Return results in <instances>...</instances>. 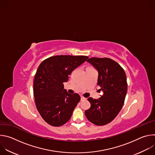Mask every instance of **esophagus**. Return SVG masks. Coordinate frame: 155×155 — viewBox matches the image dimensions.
<instances>
[{"mask_svg": "<svg viewBox=\"0 0 155 155\" xmlns=\"http://www.w3.org/2000/svg\"><path fill=\"white\" fill-rule=\"evenodd\" d=\"M84 100H86V98L84 97L83 96H81V101H84Z\"/></svg>", "mask_w": 155, "mask_h": 155, "instance_id": "34e87169", "label": "esophagus"}]
</instances>
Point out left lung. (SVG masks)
<instances>
[{"label": "left lung", "instance_id": "8db88e82", "mask_svg": "<svg viewBox=\"0 0 155 155\" xmlns=\"http://www.w3.org/2000/svg\"><path fill=\"white\" fill-rule=\"evenodd\" d=\"M87 62L98 71L97 84L104 94L99 99L89 97L91 107L85 111L87 119L97 126L111 122L121 110L127 90L124 69L116 61L107 58H91Z\"/></svg>", "mask_w": 155, "mask_h": 155}]
</instances>
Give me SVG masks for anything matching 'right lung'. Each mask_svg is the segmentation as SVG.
<instances>
[{"instance_id":"obj_1","label":"right lung","mask_w":155,"mask_h":155,"mask_svg":"<svg viewBox=\"0 0 155 155\" xmlns=\"http://www.w3.org/2000/svg\"><path fill=\"white\" fill-rule=\"evenodd\" d=\"M87 58L86 56L59 55L45 59L38 66L34 80V95L37 110L48 124L60 126L71 118L80 96L68 93L63 83Z\"/></svg>"}]
</instances>
